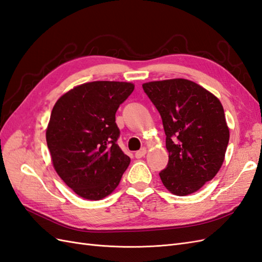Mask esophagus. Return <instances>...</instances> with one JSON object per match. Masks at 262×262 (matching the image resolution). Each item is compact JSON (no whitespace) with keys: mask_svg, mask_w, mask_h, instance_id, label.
<instances>
[{"mask_svg":"<svg viewBox=\"0 0 262 262\" xmlns=\"http://www.w3.org/2000/svg\"><path fill=\"white\" fill-rule=\"evenodd\" d=\"M145 154H146V148L143 147L142 149H139V150L136 151L135 157H136V159H142V157L145 156Z\"/></svg>","mask_w":262,"mask_h":262,"instance_id":"34e87169","label":"esophagus"}]
</instances>
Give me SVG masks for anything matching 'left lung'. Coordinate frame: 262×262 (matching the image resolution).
Returning a JSON list of instances; mask_svg holds the SVG:
<instances>
[{"instance_id":"left-lung-1","label":"left lung","mask_w":262,"mask_h":262,"mask_svg":"<svg viewBox=\"0 0 262 262\" xmlns=\"http://www.w3.org/2000/svg\"><path fill=\"white\" fill-rule=\"evenodd\" d=\"M161 114L166 135L168 164L160 173L172 194L199 191L220 171L230 132L217 97L183 78L143 83Z\"/></svg>"}]
</instances>
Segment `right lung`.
Listing matches in <instances>:
<instances>
[{"instance_id": "add662e5", "label": "right lung", "mask_w": 262, "mask_h": 262, "mask_svg": "<svg viewBox=\"0 0 262 262\" xmlns=\"http://www.w3.org/2000/svg\"><path fill=\"white\" fill-rule=\"evenodd\" d=\"M134 83L79 84L54 103L46 138L57 174L77 195L98 201L112 194L130 159L117 144V109Z\"/></svg>"}]
</instances>
